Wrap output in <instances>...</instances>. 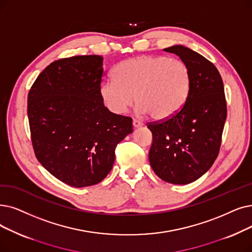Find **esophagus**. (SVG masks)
Wrapping results in <instances>:
<instances>
[{
  "label": "esophagus",
  "mask_w": 252,
  "mask_h": 252,
  "mask_svg": "<svg viewBox=\"0 0 252 252\" xmlns=\"http://www.w3.org/2000/svg\"><path fill=\"white\" fill-rule=\"evenodd\" d=\"M143 126V124H142L140 120H137V119L133 120V126L134 127H139V126Z\"/></svg>",
  "instance_id": "1"
}]
</instances>
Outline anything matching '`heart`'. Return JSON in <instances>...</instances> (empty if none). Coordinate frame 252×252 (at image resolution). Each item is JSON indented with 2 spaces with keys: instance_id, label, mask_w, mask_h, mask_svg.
<instances>
[{
  "instance_id": "obj_1",
  "label": "heart",
  "mask_w": 252,
  "mask_h": 252,
  "mask_svg": "<svg viewBox=\"0 0 252 252\" xmlns=\"http://www.w3.org/2000/svg\"><path fill=\"white\" fill-rule=\"evenodd\" d=\"M114 79L101 85L105 105L123 114L135 102L140 113L161 120L176 114L188 99L190 76L179 60L163 56H140L119 63Z\"/></svg>"
}]
</instances>
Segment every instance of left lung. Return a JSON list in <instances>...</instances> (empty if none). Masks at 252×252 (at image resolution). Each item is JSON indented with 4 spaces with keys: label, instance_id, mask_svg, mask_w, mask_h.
I'll return each instance as SVG.
<instances>
[{
    "label": "left lung",
    "instance_id": "left-lung-1",
    "mask_svg": "<svg viewBox=\"0 0 252 252\" xmlns=\"http://www.w3.org/2000/svg\"><path fill=\"white\" fill-rule=\"evenodd\" d=\"M163 50L185 63L190 85L176 114L147 125L153 138L149 162L163 181L188 184L203 176L220 152L226 119L223 82L215 65L198 52L182 45Z\"/></svg>",
    "mask_w": 252,
    "mask_h": 252
}]
</instances>
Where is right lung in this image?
<instances>
[{
  "label": "right lung",
  "mask_w": 252,
  "mask_h": 252,
  "mask_svg": "<svg viewBox=\"0 0 252 252\" xmlns=\"http://www.w3.org/2000/svg\"><path fill=\"white\" fill-rule=\"evenodd\" d=\"M103 58L77 56L51 63L28 95V117L37 159L73 188L101 182L111 171L115 148L133 132L132 118L105 107Z\"/></svg>",
  "instance_id": "1"
}]
</instances>
